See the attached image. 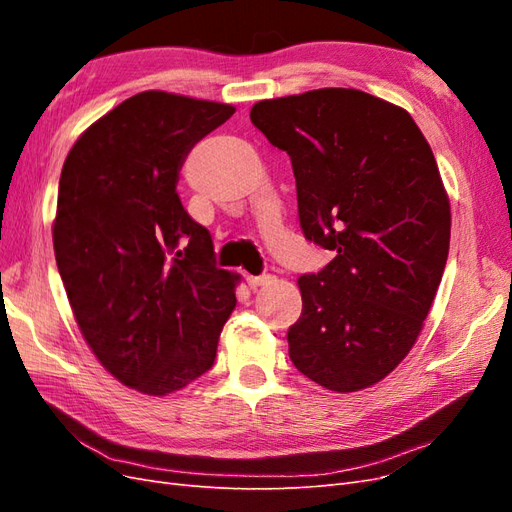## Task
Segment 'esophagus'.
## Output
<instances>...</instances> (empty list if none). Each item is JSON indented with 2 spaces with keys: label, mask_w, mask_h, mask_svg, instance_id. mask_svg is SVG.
<instances>
[{
  "label": "esophagus",
  "mask_w": 512,
  "mask_h": 512,
  "mask_svg": "<svg viewBox=\"0 0 512 512\" xmlns=\"http://www.w3.org/2000/svg\"><path fill=\"white\" fill-rule=\"evenodd\" d=\"M245 282L250 288H258V286H265L271 282V275H247Z\"/></svg>",
  "instance_id": "34e87169"
}]
</instances>
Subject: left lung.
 Masks as SVG:
<instances>
[{
  "label": "left lung",
  "instance_id": "1",
  "mask_svg": "<svg viewBox=\"0 0 512 512\" xmlns=\"http://www.w3.org/2000/svg\"><path fill=\"white\" fill-rule=\"evenodd\" d=\"M250 119L290 156L305 239L335 254L299 277L290 361L329 391L367 389L406 359L446 267L433 151L410 113L359 89L262 100Z\"/></svg>",
  "mask_w": 512,
  "mask_h": 512
}]
</instances>
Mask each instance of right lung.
Wrapping results in <instances>:
<instances>
[{"instance_id":"add662e5","label":"right lung","mask_w":512,"mask_h":512,"mask_svg":"<svg viewBox=\"0 0 512 512\" xmlns=\"http://www.w3.org/2000/svg\"><path fill=\"white\" fill-rule=\"evenodd\" d=\"M230 104L143 91L89 126L61 168L55 260L98 361L168 395L211 369L239 275L215 267L209 230L177 194L192 147Z\"/></svg>"}]
</instances>
